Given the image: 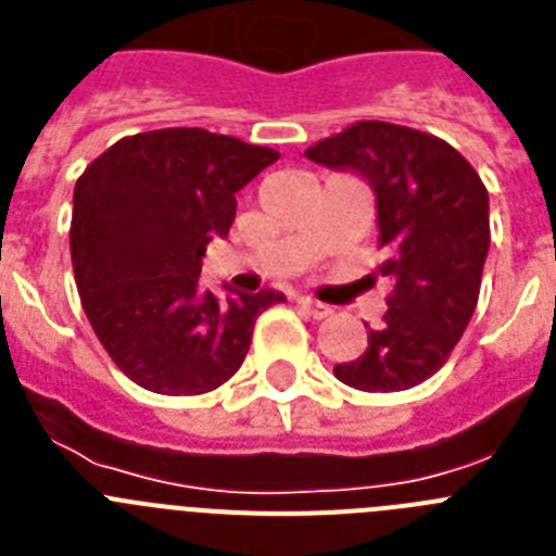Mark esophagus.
<instances>
[{
  "instance_id": "34e87169",
  "label": "esophagus",
  "mask_w": 556,
  "mask_h": 556,
  "mask_svg": "<svg viewBox=\"0 0 556 556\" xmlns=\"http://www.w3.org/2000/svg\"><path fill=\"white\" fill-rule=\"evenodd\" d=\"M298 306L303 308V312H308L314 317V320H323V317H328L331 314V306H326V303L314 301V298H306V294H301L298 298Z\"/></svg>"
}]
</instances>
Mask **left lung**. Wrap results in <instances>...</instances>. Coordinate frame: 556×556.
<instances>
[{"instance_id": "obj_1", "label": "left lung", "mask_w": 556, "mask_h": 556, "mask_svg": "<svg viewBox=\"0 0 556 556\" xmlns=\"http://www.w3.org/2000/svg\"><path fill=\"white\" fill-rule=\"evenodd\" d=\"M306 159L358 172L376 191L378 275L392 281L365 353L333 365L342 384L401 392L448 362L479 301L490 250V200L473 166L448 141L390 122H356L317 141Z\"/></svg>"}]
</instances>
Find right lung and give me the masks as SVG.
<instances>
[{"label": "right lung", "mask_w": 556, "mask_h": 556, "mask_svg": "<svg viewBox=\"0 0 556 556\" xmlns=\"http://www.w3.org/2000/svg\"><path fill=\"white\" fill-rule=\"evenodd\" d=\"M281 159L203 127L136 132L86 166L72 208V267L83 312L130 381L203 395L248 356L253 326L281 292L219 301L200 287L203 255L228 236L236 191Z\"/></svg>", "instance_id": "obj_1"}]
</instances>
